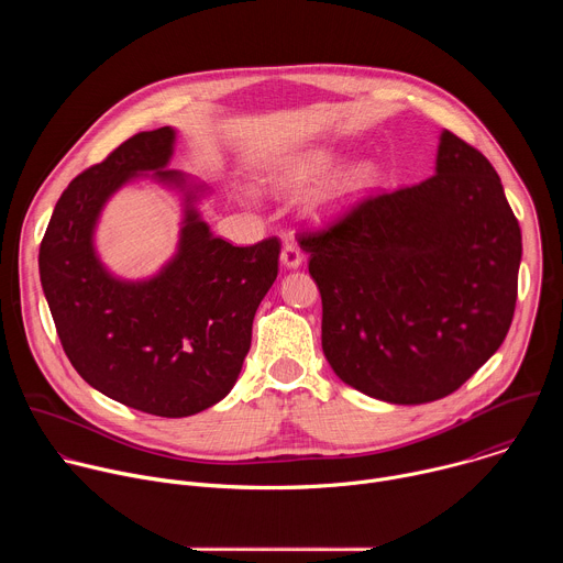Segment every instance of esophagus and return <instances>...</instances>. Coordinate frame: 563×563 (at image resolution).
Wrapping results in <instances>:
<instances>
[{"instance_id": "34e87169", "label": "esophagus", "mask_w": 563, "mask_h": 563, "mask_svg": "<svg viewBox=\"0 0 563 563\" xmlns=\"http://www.w3.org/2000/svg\"><path fill=\"white\" fill-rule=\"evenodd\" d=\"M280 263L287 269H298L302 265V252L296 245H285L280 254Z\"/></svg>"}]
</instances>
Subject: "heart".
Returning a JSON list of instances; mask_svg holds the SVG:
<instances>
[{
  "label": "heart",
  "mask_w": 563,
  "mask_h": 563,
  "mask_svg": "<svg viewBox=\"0 0 563 563\" xmlns=\"http://www.w3.org/2000/svg\"><path fill=\"white\" fill-rule=\"evenodd\" d=\"M339 165L332 151L316 148L294 155L274 174L272 187L278 194H300L325 180ZM378 169L372 163H356L339 174L309 205V216L316 222H332L350 213L376 185Z\"/></svg>",
  "instance_id": "obj_1"
}]
</instances>
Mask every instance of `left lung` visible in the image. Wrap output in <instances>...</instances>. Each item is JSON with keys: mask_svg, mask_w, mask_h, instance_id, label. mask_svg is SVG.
Segmentation results:
<instances>
[{"mask_svg": "<svg viewBox=\"0 0 563 563\" xmlns=\"http://www.w3.org/2000/svg\"><path fill=\"white\" fill-rule=\"evenodd\" d=\"M300 247L323 300L325 358L372 398H443L510 330L521 229L488 157L450 131L432 178L361 202Z\"/></svg>", "mask_w": 563, "mask_h": 563, "instance_id": "left-lung-1", "label": "left lung"}]
</instances>
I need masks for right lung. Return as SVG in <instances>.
I'll use <instances>...</instances> for the list:
<instances>
[{
  "mask_svg": "<svg viewBox=\"0 0 563 563\" xmlns=\"http://www.w3.org/2000/svg\"><path fill=\"white\" fill-rule=\"evenodd\" d=\"M176 129L142 131L79 174L57 200L40 247V278L62 347L91 387L118 404L167 419L198 415L238 380L254 316L278 276L280 243L233 247L216 238L198 205L207 185L167 169ZM151 177L178 192L177 254L153 277H115L95 250L106 202Z\"/></svg>",
  "mask_w": 563,
  "mask_h": 563,
  "instance_id": "obj_1",
  "label": "right lung"
}]
</instances>
